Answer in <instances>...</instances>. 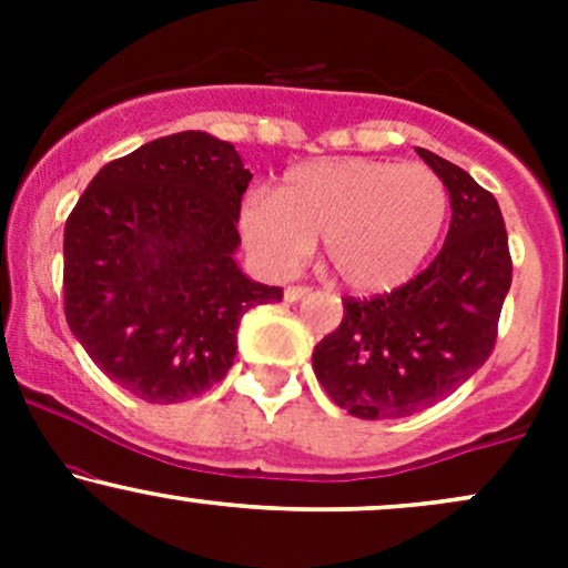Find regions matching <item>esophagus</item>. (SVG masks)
Returning <instances> with one entry per match:
<instances>
[{"mask_svg": "<svg viewBox=\"0 0 568 568\" xmlns=\"http://www.w3.org/2000/svg\"><path fill=\"white\" fill-rule=\"evenodd\" d=\"M306 293H310V288H304V285H288V288H285V302H298Z\"/></svg>", "mask_w": 568, "mask_h": 568, "instance_id": "esophagus-1", "label": "esophagus"}]
</instances>
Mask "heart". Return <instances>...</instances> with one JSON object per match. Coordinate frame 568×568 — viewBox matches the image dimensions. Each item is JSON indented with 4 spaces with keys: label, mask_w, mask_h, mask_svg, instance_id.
Masks as SVG:
<instances>
[{
    "label": "heart",
    "mask_w": 568,
    "mask_h": 568,
    "mask_svg": "<svg viewBox=\"0 0 568 568\" xmlns=\"http://www.w3.org/2000/svg\"><path fill=\"white\" fill-rule=\"evenodd\" d=\"M448 189L427 165L342 158L302 162L275 194H251L240 232L266 270L293 272L323 237L325 266L357 293L408 283L438 245Z\"/></svg>",
    "instance_id": "b5f03b06"
}]
</instances>
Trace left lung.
Segmentation results:
<instances>
[{
  "label": "left lung",
  "mask_w": 568,
  "mask_h": 568,
  "mask_svg": "<svg viewBox=\"0 0 568 568\" xmlns=\"http://www.w3.org/2000/svg\"><path fill=\"white\" fill-rule=\"evenodd\" d=\"M440 175L452 226L433 264L400 288L344 298L342 325L312 352L317 382L357 419L435 406L491 355L513 283L505 219L491 192L454 162L416 149Z\"/></svg>",
  "instance_id": "left-lung-1"
}]
</instances>
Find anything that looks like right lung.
<instances>
[{"label": "right lung", "instance_id": "add662e5", "mask_svg": "<svg viewBox=\"0 0 568 568\" xmlns=\"http://www.w3.org/2000/svg\"><path fill=\"white\" fill-rule=\"evenodd\" d=\"M251 179L230 141L184 130L103 165L67 219L71 334L141 400L211 389L237 355L240 317L283 298L234 262Z\"/></svg>", "mask_w": 568, "mask_h": 568}]
</instances>
